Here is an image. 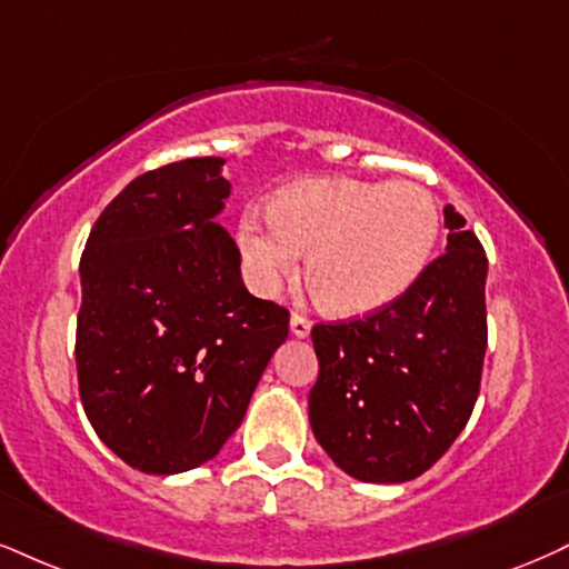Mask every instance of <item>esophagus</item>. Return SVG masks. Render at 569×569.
Returning <instances> with one entry per match:
<instances>
[{
	"label": "esophagus",
	"mask_w": 569,
	"mask_h": 569,
	"mask_svg": "<svg viewBox=\"0 0 569 569\" xmlns=\"http://www.w3.org/2000/svg\"><path fill=\"white\" fill-rule=\"evenodd\" d=\"M290 332L296 335V338H308V335H311V321H308L303 313H292V317H290Z\"/></svg>",
	"instance_id": "1"
}]
</instances>
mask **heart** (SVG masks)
Returning <instances> with one entry per match:
<instances>
[{
	"mask_svg": "<svg viewBox=\"0 0 569 569\" xmlns=\"http://www.w3.org/2000/svg\"><path fill=\"white\" fill-rule=\"evenodd\" d=\"M440 234L438 202L413 181L300 179L279 189L266 216L240 229L244 269L261 292L298 271L329 311L356 317L401 298L430 261Z\"/></svg>",
	"mask_w": 569,
	"mask_h": 569,
	"instance_id": "1",
	"label": "heart"
}]
</instances>
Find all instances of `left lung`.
<instances>
[{
    "label": "left lung",
    "instance_id": "8db88e82",
    "mask_svg": "<svg viewBox=\"0 0 569 569\" xmlns=\"http://www.w3.org/2000/svg\"><path fill=\"white\" fill-rule=\"evenodd\" d=\"M448 244L380 311L311 329L319 380L308 417L350 478L406 482L427 472L472 417L488 348V258L446 206Z\"/></svg>",
    "mask_w": 569,
    "mask_h": 569
}]
</instances>
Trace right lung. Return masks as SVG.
I'll use <instances>...</instances> for the list:
<instances>
[{
	"label": "right lung",
	"mask_w": 569,
	"mask_h": 569,
	"mask_svg": "<svg viewBox=\"0 0 569 569\" xmlns=\"http://www.w3.org/2000/svg\"><path fill=\"white\" fill-rule=\"evenodd\" d=\"M223 158L137 177L102 210L81 256L76 369L83 411L129 467L206 465L242 422L287 308L250 296L240 248L216 221Z\"/></svg>",
	"instance_id": "right-lung-1"
}]
</instances>
